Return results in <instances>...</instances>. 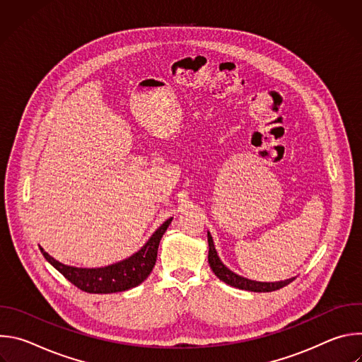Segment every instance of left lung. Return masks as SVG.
Segmentation results:
<instances>
[{
  "mask_svg": "<svg viewBox=\"0 0 362 362\" xmlns=\"http://www.w3.org/2000/svg\"><path fill=\"white\" fill-rule=\"evenodd\" d=\"M208 243H209V265L211 269L215 272V275L223 281L225 284L239 288V289H245V291H250V292H272L276 289H281L286 285H289L295 278L292 279H286V281H281V282H256V281H249L246 278H242L236 274H233L230 269H228L219 259V256L216 253L215 245H214V239L211 236V233L208 232Z\"/></svg>",
  "mask_w": 362,
  "mask_h": 362,
  "instance_id": "1",
  "label": "left lung"
}]
</instances>
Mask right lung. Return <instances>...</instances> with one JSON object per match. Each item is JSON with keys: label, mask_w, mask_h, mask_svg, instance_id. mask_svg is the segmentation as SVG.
I'll return each mask as SVG.
<instances>
[{"label": "right lung", "mask_w": 362, "mask_h": 362, "mask_svg": "<svg viewBox=\"0 0 362 362\" xmlns=\"http://www.w3.org/2000/svg\"><path fill=\"white\" fill-rule=\"evenodd\" d=\"M170 222L172 218L154 232L147 243L133 256L106 268L86 269L66 267L44 252L42 247H40V250L45 259L78 289L88 293L122 292L140 285L150 275L154 264H156L160 239L169 228Z\"/></svg>", "instance_id": "add662e5"}]
</instances>
